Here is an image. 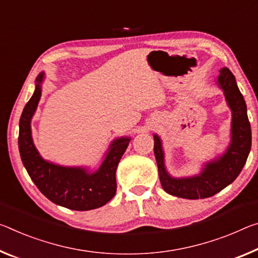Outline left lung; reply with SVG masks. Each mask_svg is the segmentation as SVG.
I'll use <instances>...</instances> for the list:
<instances>
[{
  "label": "left lung",
  "mask_w": 258,
  "mask_h": 258,
  "mask_svg": "<svg viewBox=\"0 0 258 258\" xmlns=\"http://www.w3.org/2000/svg\"><path fill=\"white\" fill-rule=\"evenodd\" d=\"M217 84L223 89L225 99L232 111L231 144L222 156L208 162L202 172L188 178H173L167 173L164 164L162 141L154 134V153L158 166V175L166 193L177 198L198 200L218 193L235 180L246 164L251 148V128L247 116V105L236 85L235 77L227 68L219 70Z\"/></svg>",
  "instance_id": "8db88e82"
}]
</instances>
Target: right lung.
I'll return each instance as SVG.
<instances>
[{"instance_id":"1","label":"right lung","mask_w":258,"mask_h":258,"mask_svg":"<svg viewBox=\"0 0 258 258\" xmlns=\"http://www.w3.org/2000/svg\"><path fill=\"white\" fill-rule=\"evenodd\" d=\"M43 78V72L36 77L34 94L20 116L18 147L23 164L41 193L55 204L78 211L104 206L116 194V170L131 139L119 138L112 141L95 172H88L84 167L60 166L44 161L35 148L31 133V119L40 101Z\"/></svg>"}]
</instances>
